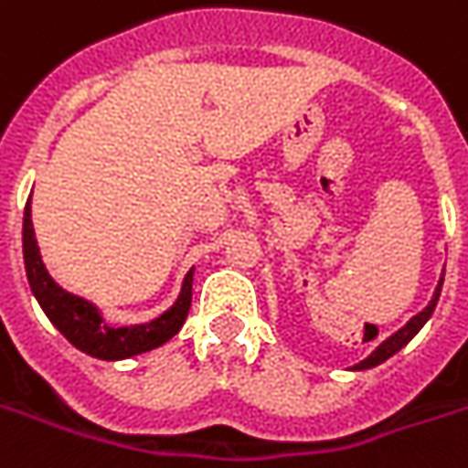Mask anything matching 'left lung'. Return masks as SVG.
I'll return each mask as SVG.
<instances>
[{
	"mask_svg": "<svg viewBox=\"0 0 468 468\" xmlns=\"http://www.w3.org/2000/svg\"><path fill=\"white\" fill-rule=\"evenodd\" d=\"M441 290H443V277L438 280V287H435V292H432V300L427 303L425 311H420V314L414 315V318H410L407 321V326H401V329L396 331V334H391L386 342H380L373 352H370V357H365L363 363H357L352 370H367V367H376V365L386 363L391 355H396L401 346H407L414 339V334L425 326L427 321H430V315H432V311H435V305H438V298H441Z\"/></svg>",
	"mask_w": 468,
	"mask_h": 468,
	"instance_id": "8db88e82",
	"label": "left lung"
}]
</instances>
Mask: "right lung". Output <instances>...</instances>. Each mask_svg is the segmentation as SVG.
<instances>
[{
	"instance_id": "add662e5",
	"label": "right lung",
	"mask_w": 468,
	"mask_h": 468,
	"mask_svg": "<svg viewBox=\"0 0 468 468\" xmlns=\"http://www.w3.org/2000/svg\"><path fill=\"white\" fill-rule=\"evenodd\" d=\"M23 259L25 274L36 300L41 303L43 314L57 326L80 352L98 360H126L142 352H150L154 346L165 345L173 339L178 329L184 326L188 308H191V282H194V269L184 277L181 295L170 305L163 315H157L147 324L134 326H111L101 311L85 298H77L72 292L61 290L51 274L46 271L30 219V199L25 204L23 218Z\"/></svg>"
}]
</instances>
